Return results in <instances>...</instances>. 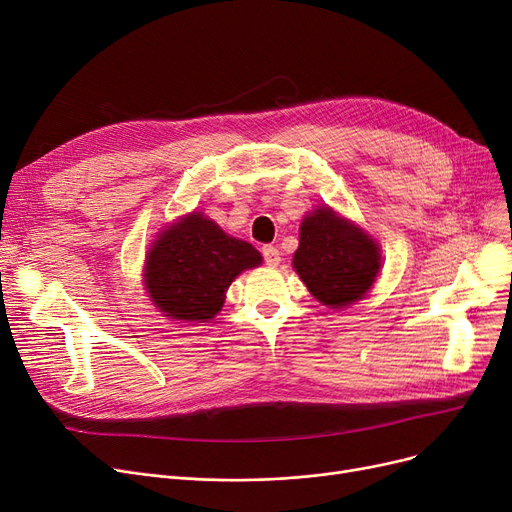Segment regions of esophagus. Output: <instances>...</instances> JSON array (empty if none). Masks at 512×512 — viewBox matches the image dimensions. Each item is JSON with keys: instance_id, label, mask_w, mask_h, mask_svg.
<instances>
[{"instance_id": "1", "label": "esophagus", "mask_w": 512, "mask_h": 512, "mask_svg": "<svg viewBox=\"0 0 512 512\" xmlns=\"http://www.w3.org/2000/svg\"><path fill=\"white\" fill-rule=\"evenodd\" d=\"M261 253H263V261H265V265H270V267H276V265L282 261L280 249H278V247H274V245H265V247L261 249Z\"/></svg>"}]
</instances>
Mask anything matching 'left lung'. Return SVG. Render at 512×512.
I'll return each mask as SVG.
<instances>
[{"label":"left lung","mask_w":512,"mask_h":512,"mask_svg":"<svg viewBox=\"0 0 512 512\" xmlns=\"http://www.w3.org/2000/svg\"><path fill=\"white\" fill-rule=\"evenodd\" d=\"M380 259L378 245L361 228L319 207L301 224L292 265L319 303L344 307L373 286Z\"/></svg>","instance_id":"8db88e82"}]
</instances>
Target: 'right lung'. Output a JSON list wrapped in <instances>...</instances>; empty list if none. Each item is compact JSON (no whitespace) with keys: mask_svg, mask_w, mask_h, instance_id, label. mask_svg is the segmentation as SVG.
Returning a JSON list of instances; mask_svg holds the SVG:
<instances>
[{"mask_svg":"<svg viewBox=\"0 0 512 512\" xmlns=\"http://www.w3.org/2000/svg\"><path fill=\"white\" fill-rule=\"evenodd\" d=\"M259 263L253 245L195 211L159 234L147 257L145 286L166 317L207 321L222 309L232 280Z\"/></svg>","mask_w":512,"mask_h":512,"instance_id":"obj_1","label":"right lung"}]
</instances>
